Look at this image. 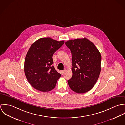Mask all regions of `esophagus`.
Masks as SVG:
<instances>
[{"mask_svg": "<svg viewBox=\"0 0 125 125\" xmlns=\"http://www.w3.org/2000/svg\"><path fill=\"white\" fill-rule=\"evenodd\" d=\"M61 74H62V75H63V74H64V73H65V70H64V71H61Z\"/></svg>", "mask_w": 125, "mask_h": 125, "instance_id": "34e87169", "label": "esophagus"}]
</instances>
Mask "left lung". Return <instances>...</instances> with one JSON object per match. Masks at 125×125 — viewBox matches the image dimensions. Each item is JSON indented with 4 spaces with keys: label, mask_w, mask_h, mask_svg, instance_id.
Segmentation results:
<instances>
[{
    "label": "left lung",
    "mask_w": 125,
    "mask_h": 125,
    "mask_svg": "<svg viewBox=\"0 0 125 125\" xmlns=\"http://www.w3.org/2000/svg\"><path fill=\"white\" fill-rule=\"evenodd\" d=\"M72 57V77L68 80L70 89L78 93L89 91L96 84L101 72V55L95 45L86 38L65 42Z\"/></svg>",
    "instance_id": "8db88e82"
}]
</instances>
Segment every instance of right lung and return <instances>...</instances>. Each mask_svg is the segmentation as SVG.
<instances>
[{
  "label": "right lung",
  "mask_w": 125,
  "mask_h": 125,
  "mask_svg": "<svg viewBox=\"0 0 125 125\" xmlns=\"http://www.w3.org/2000/svg\"><path fill=\"white\" fill-rule=\"evenodd\" d=\"M64 43L63 40L43 37L30 47L25 57L24 70L28 81L35 89L47 92L55 87L61 74L53 65L52 56Z\"/></svg>",
  "instance_id": "right-lung-1"
}]
</instances>
